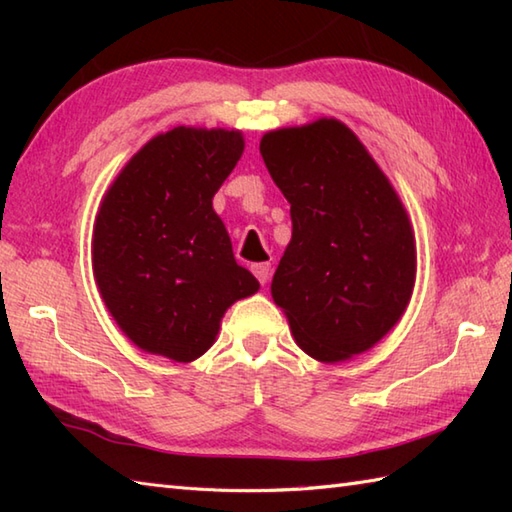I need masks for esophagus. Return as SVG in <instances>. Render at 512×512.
<instances>
[{
    "label": "esophagus",
    "mask_w": 512,
    "mask_h": 512,
    "mask_svg": "<svg viewBox=\"0 0 512 512\" xmlns=\"http://www.w3.org/2000/svg\"><path fill=\"white\" fill-rule=\"evenodd\" d=\"M250 270H253V275L257 277L259 284H262V286L268 284V279H270V264H253V266H250Z\"/></svg>",
    "instance_id": "1"
}]
</instances>
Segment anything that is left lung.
<instances>
[{
	"instance_id": "obj_1",
	"label": "left lung",
	"mask_w": 512,
	"mask_h": 512,
	"mask_svg": "<svg viewBox=\"0 0 512 512\" xmlns=\"http://www.w3.org/2000/svg\"><path fill=\"white\" fill-rule=\"evenodd\" d=\"M259 151L290 202L292 237L270 292L321 363L367 352L405 314L416 237L398 193L336 118L264 134Z\"/></svg>"
}]
</instances>
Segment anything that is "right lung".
Returning a JSON list of instances; mask_svg holds the SVG:
<instances>
[{"label": "right lung", "instance_id": "obj_1", "mask_svg": "<svg viewBox=\"0 0 512 512\" xmlns=\"http://www.w3.org/2000/svg\"><path fill=\"white\" fill-rule=\"evenodd\" d=\"M242 154L237 129L173 127L107 189L92 235L94 279L140 350L195 361L213 345L224 312L259 290L213 211V195Z\"/></svg>", "mask_w": 512, "mask_h": 512}]
</instances>
